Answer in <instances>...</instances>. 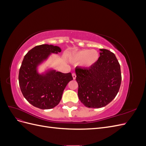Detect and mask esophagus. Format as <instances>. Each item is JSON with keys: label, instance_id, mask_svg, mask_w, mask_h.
<instances>
[{"label": "esophagus", "instance_id": "esophagus-1", "mask_svg": "<svg viewBox=\"0 0 146 146\" xmlns=\"http://www.w3.org/2000/svg\"><path fill=\"white\" fill-rule=\"evenodd\" d=\"M72 78H73V79H74V80H75V79L76 78V74H75V73H73V74H72Z\"/></svg>", "mask_w": 146, "mask_h": 146}]
</instances>
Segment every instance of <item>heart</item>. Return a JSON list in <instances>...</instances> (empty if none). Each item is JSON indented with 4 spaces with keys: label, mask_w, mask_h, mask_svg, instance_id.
<instances>
[{
    "label": "heart",
    "mask_w": 146,
    "mask_h": 146,
    "mask_svg": "<svg viewBox=\"0 0 146 146\" xmlns=\"http://www.w3.org/2000/svg\"><path fill=\"white\" fill-rule=\"evenodd\" d=\"M99 58V52L96 50L83 49L73 53L70 56V61L72 63L80 62V66L89 69L95 65Z\"/></svg>",
    "instance_id": "obj_1"
}]
</instances>
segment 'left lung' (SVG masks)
<instances>
[{
    "instance_id": "obj_1",
    "label": "left lung",
    "mask_w": 146,
    "mask_h": 146,
    "mask_svg": "<svg viewBox=\"0 0 146 146\" xmlns=\"http://www.w3.org/2000/svg\"><path fill=\"white\" fill-rule=\"evenodd\" d=\"M100 57L89 69L76 68L78 96L88 108L105 107L115 98L121 83V67L113 53L100 48Z\"/></svg>"
}]
</instances>
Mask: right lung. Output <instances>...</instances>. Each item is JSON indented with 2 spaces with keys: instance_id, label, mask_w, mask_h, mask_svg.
I'll return each mask as SVG.
<instances>
[{
  "instance_id": "right-lung-1",
  "label": "right lung",
  "mask_w": 146,
  "mask_h": 146,
  "mask_svg": "<svg viewBox=\"0 0 146 146\" xmlns=\"http://www.w3.org/2000/svg\"><path fill=\"white\" fill-rule=\"evenodd\" d=\"M61 52L57 46L42 44L32 48L24 56L19 72V86L25 99L35 107L46 110L56 107L68 83L73 80L70 72L62 73L49 67L39 72V66L52 54Z\"/></svg>"
}]
</instances>
